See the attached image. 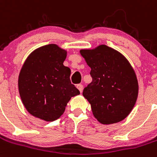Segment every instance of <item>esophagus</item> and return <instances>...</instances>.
Wrapping results in <instances>:
<instances>
[{"label":"esophagus","mask_w":157,"mask_h":157,"mask_svg":"<svg viewBox=\"0 0 157 157\" xmlns=\"http://www.w3.org/2000/svg\"><path fill=\"white\" fill-rule=\"evenodd\" d=\"M77 88H78V90L80 92V93H81V92H83V85H82V84H77Z\"/></svg>","instance_id":"esophagus-1"}]
</instances>
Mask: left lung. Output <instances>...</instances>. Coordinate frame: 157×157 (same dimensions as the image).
Listing matches in <instances>:
<instances>
[{
	"label": "left lung",
	"instance_id": "8db88e82",
	"mask_svg": "<svg viewBox=\"0 0 157 157\" xmlns=\"http://www.w3.org/2000/svg\"><path fill=\"white\" fill-rule=\"evenodd\" d=\"M80 53L91 68L92 81L83 91L94 117L103 125L119 122L133 110L138 82L135 71L126 57L106 45Z\"/></svg>",
	"mask_w": 157,
	"mask_h": 157
}]
</instances>
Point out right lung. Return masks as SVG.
Here are the masks:
<instances>
[{
	"label": "right lung",
	"instance_id": "1",
	"mask_svg": "<svg viewBox=\"0 0 157 157\" xmlns=\"http://www.w3.org/2000/svg\"><path fill=\"white\" fill-rule=\"evenodd\" d=\"M67 51L56 44L37 48L20 69L19 93L34 117L53 122L62 116L68 102L80 92L71 84V70L63 65Z\"/></svg>",
	"mask_w": 157,
	"mask_h": 157
}]
</instances>
